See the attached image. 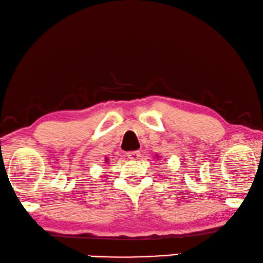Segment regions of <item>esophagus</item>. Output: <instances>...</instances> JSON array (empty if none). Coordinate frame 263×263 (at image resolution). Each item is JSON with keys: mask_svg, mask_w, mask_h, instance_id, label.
Segmentation results:
<instances>
[{"mask_svg": "<svg viewBox=\"0 0 263 263\" xmlns=\"http://www.w3.org/2000/svg\"><path fill=\"white\" fill-rule=\"evenodd\" d=\"M127 157L132 160H136L140 158V151H130L127 154Z\"/></svg>", "mask_w": 263, "mask_h": 263, "instance_id": "esophagus-1", "label": "esophagus"}]
</instances>
